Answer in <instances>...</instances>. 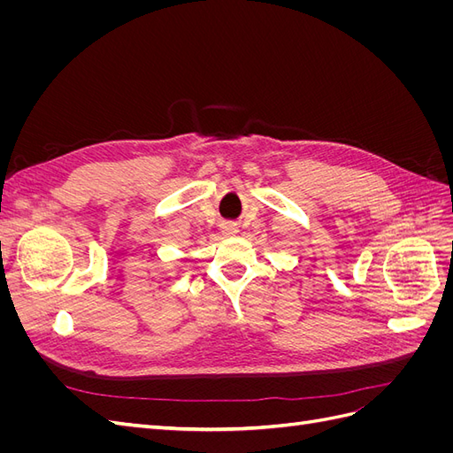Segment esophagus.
Masks as SVG:
<instances>
[{
  "label": "esophagus",
  "instance_id": "1",
  "mask_svg": "<svg viewBox=\"0 0 453 453\" xmlns=\"http://www.w3.org/2000/svg\"><path fill=\"white\" fill-rule=\"evenodd\" d=\"M221 232H223L225 236L238 234V223H234V221H223L221 223Z\"/></svg>",
  "mask_w": 453,
  "mask_h": 453
}]
</instances>
